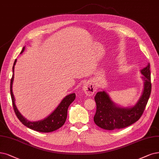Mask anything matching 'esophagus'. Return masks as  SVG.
<instances>
[{
  "label": "esophagus",
  "mask_w": 159,
  "mask_h": 159,
  "mask_svg": "<svg viewBox=\"0 0 159 159\" xmlns=\"http://www.w3.org/2000/svg\"><path fill=\"white\" fill-rule=\"evenodd\" d=\"M83 89L87 96H92L95 91L94 86L90 82H87L84 85Z\"/></svg>",
  "instance_id": "esophagus-1"
}]
</instances>
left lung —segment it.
<instances>
[{
	"mask_svg": "<svg viewBox=\"0 0 159 159\" xmlns=\"http://www.w3.org/2000/svg\"><path fill=\"white\" fill-rule=\"evenodd\" d=\"M141 73L143 75L144 89L142 95L134 106L119 107L113 104L105 91L96 94L94 100L97 104V111L94 121L99 127L107 130L123 129L134 123L141 117L151 91L149 63L141 70Z\"/></svg>",
	"mask_w": 159,
	"mask_h": 159,
	"instance_id": "1",
	"label": "left lung"
}]
</instances>
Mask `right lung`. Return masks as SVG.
Listing matches in <instances>:
<instances>
[{"mask_svg":"<svg viewBox=\"0 0 159 159\" xmlns=\"http://www.w3.org/2000/svg\"><path fill=\"white\" fill-rule=\"evenodd\" d=\"M24 49L25 47H23L21 53L23 52ZM16 61L17 60L16 59L13 66V75H12V78L10 81V94L11 97L12 105H13L14 110L17 117L25 126H26L27 127L40 132H51L59 129L65 124L66 121L68 106L70 105V104L75 100V94L72 93L68 94V96H66L61 101V102L55 109V110L46 119L36 122L29 121V120H27L26 119H25L21 115L20 111L17 109V107L15 104L14 96L13 92H12V84H13V81L14 78V66L16 65Z\"/></svg>","mask_w":159,"mask_h":159,"instance_id":"add662e5","label":"right lung"}]
</instances>
